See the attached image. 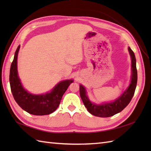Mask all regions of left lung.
I'll list each match as a JSON object with an SVG mask.
<instances>
[{"label": "left lung", "instance_id": "left-lung-1", "mask_svg": "<svg viewBox=\"0 0 151 151\" xmlns=\"http://www.w3.org/2000/svg\"><path fill=\"white\" fill-rule=\"evenodd\" d=\"M129 51L130 54L131 59H132V78H131V83L127 90L122 94L119 98L116 99L114 102L101 105L93 104L86 96V89L84 86L80 85V95H81L83 103L89 113L95 116L101 117L113 116L115 114L123 110L132 100L137 85V73L135 54L130 47H129Z\"/></svg>", "mask_w": 151, "mask_h": 151}]
</instances>
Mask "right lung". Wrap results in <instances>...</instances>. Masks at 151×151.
Instances as JSON below:
<instances>
[{
  "instance_id": "obj_1",
  "label": "right lung",
  "mask_w": 151,
  "mask_h": 151,
  "mask_svg": "<svg viewBox=\"0 0 151 151\" xmlns=\"http://www.w3.org/2000/svg\"><path fill=\"white\" fill-rule=\"evenodd\" d=\"M20 46L15 51L9 71V84L14 98L18 105L28 113L36 115H49L59 106L63 94L73 82L72 80L60 82L52 91L45 95H36L28 93L22 88L17 76V58Z\"/></svg>"
}]
</instances>
